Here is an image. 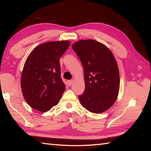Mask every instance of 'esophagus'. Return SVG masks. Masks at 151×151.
Returning a JSON list of instances; mask_svg holds the SVG:
<instances>
[{
	"instance_id": "1",
	"label": "esophagus",
	"mask_w": 151,
	"mask_h": 151,
	"mask_svg": "<svg viewBox=\"0 0 151 151\" xmlns=\"http://www.w3.org/2000/svg\"><path fill=\"white\" fill-rule=\"evenodd\" d=\"M67 83H68V85L69 86H71L72 84L73 83V80H70V81H67Z\"/></svg>"
}]
</instances>
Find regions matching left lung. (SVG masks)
I'll list each match as a JSON object with an SVG mask.
<instances>
[{"label":"left lung","instance_id":"1","mask_svg":"<svg viewBox=\"0 0 151 151\" xmlns=\"http://www.w3.org/2000/svg\"><path fill=\"white\" fill-rule=\"evenodd\" d=\"M72 48L84 68L85 90L78 96L82 106L92 113L106 111L119 90V72L114 56L106 46L93 40H80Z\"/></svg>","mask_w":151,"mask_h":151}]
</instances>
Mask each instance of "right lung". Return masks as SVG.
<instances>
[{
	"instance_id": "obj_1",
	"label": "right lung",
	"mask_w": 151,
	"mask_h": 151,
	"mask_svg": "<svg viewBox=\"0 0 151 151\" xmlns=\"http://www.w3.org/2000/svg\"><path fill=\"white\" fill-rule=\"evenodd\" d=\"M70 41H58L40 45L32 51L22 69L21 86L30 107L45 112L57 105L65 90L61 78L60 58Z\"/></svg>"
}]
</instances>
